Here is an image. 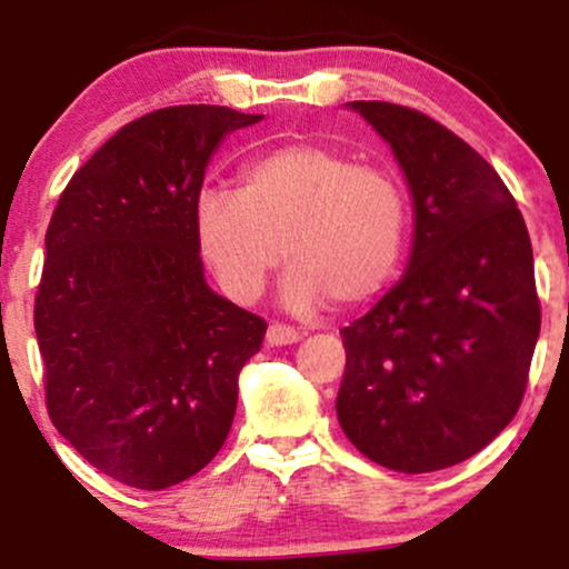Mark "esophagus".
<instances>
[{
    "instance_id": "obj_1",
    "label": "esophagus",
    "mask_w": 569,
    "mask_h": 569,
    "mask_svg": "<svg viewBox=\"0 0 569 569\" xmlns=\"http://www.w3.org/2000/svg\"><path fill=\"white\" fill-rule=\"evenodd\" d=\"M293 342H299V331L291 329V326L272 323L270 329H267V345H272V348H280V345H293Z\"/></svg>"
}]
</instances>
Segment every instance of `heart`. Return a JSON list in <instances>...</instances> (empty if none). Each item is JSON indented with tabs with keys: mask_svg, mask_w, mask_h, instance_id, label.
Returning <instances> with one entry per match:
<instances>
[{
	"mask_svg": "<svg viewBox=\"0 0 569 569\" xmlns=\"http://www.w3.org/2000/svg\"><path fill=\"white\" fill-rule=\"evenodd\" d=\"M194 227L202 257L238 302L259 299L286 253L280 299L305 312L331 297L358 305L388 283L401 259L407 200L388 171L291 143L248 162L243 189H202Z\"/></svg>",
	"mask_w": 569,
	"mask_h": 569,
	"instance_id": "heart-1",
	"label": "heart"
}]
</instances>
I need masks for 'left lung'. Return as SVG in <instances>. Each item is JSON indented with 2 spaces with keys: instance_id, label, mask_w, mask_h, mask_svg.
<instances>
[{
  "instance_id": "obj_1",
  "label": "left lung",
  "mask_w": 569,
  "mask_h": 569,
  "mask_svg": "<svg viewBox=\"0 0 569 569\" xmlns=\"http://www.w3.org/2000/svg\"><path fill=\"white\" fill-rule=\"evenodd\" d=\"M345 107L393 149L415 232L401 280L339 331V426L390 471H441L481 452L525 396L540 335L530 234L495 168L452 130L398 103Z\"/></svg>"
}]
</instances>
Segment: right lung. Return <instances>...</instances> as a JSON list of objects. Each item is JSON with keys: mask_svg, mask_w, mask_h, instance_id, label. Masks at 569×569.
<instances>
[{"mask_svg": "<svg viewBox=\"0 0 569 569\" xmlns=\"http://www.w3.org/2000/svg\"><path fill=\"white\" fill-rule=\"evenodd\" d=\"M259 120L211 103L143 114L71 176L50 219L34 305L50 420L128 487H173L217 457L262 348V318L206 283L194 227L208 162Z\"/></svg>", "mask_w": 569, "mask_h": 569, "instance_id": "add662e5", "label": "right lung"}]
</instances>
